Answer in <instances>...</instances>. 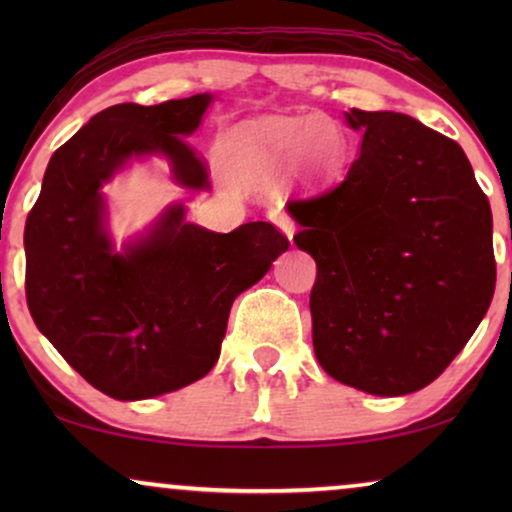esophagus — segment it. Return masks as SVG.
Segmentation results:
<instances>
[{"label":"esophagus","mask_w":512,"mask_h":512,"mask_svg":"<svg viewBox=\"0 0 512 512\" xmlns=\"http://www.w3.org/2000/svg\"><path fill=\"white\" fill-rule=\"evenodd\" d=\"M268 216H270V221H272V223H277V226L282 228L284 233H286V237H289V240H291V237H293V230H296V228H293V221H291V216L286 214V209H284L282 205H277V207H272V209H270Z\"/></svg>","instance_id":"34e87169"}]
</instances>
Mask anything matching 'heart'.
Returning a JSON list of instances; mask_svg holds the SVG:
<instances>
[{
  "label": "heart",
  "mask_w": 512,
  "mask_h": 512,
  "mask_svg": "<svg viewBox=\"0 0 512 512\" xmlns=\"http://www.w3.org/2000/svg\"><path fill=\"white\" fill-rule=\"evenodd\" d=\"M326 129L333 132L331 125L326 123H312L310 128H305V123L300 121H275L258 128L247 139L244 149L258 158H282L296 149L300 139H303L305 156L312 163L326 165L335 156V146H331L333 137L325 132Z\"/></svg>",
  "instance_id": "b5f03b06"
}]
</instances>
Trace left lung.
Returning <instances> with one entry per match:
<instances>
[{
  "mask_svg": "<svg viewBox=\"0 0 512 512\" xmlns=\"http://www.w3.org/2000/svg\"><path fill=\"white\" fill-rule=\"evenodd\" d=\"M363 132L338 184L286 202L317 261L314 354L375 396L424 389L450 366L494 296L492 209L454 139L394 111L349 109Z\"/></svg>",
  "mask_w": 512,
  "mask_h": 512,
  "instance_id": "8db88e82",
  "label": "left lung"
}]
</instances>
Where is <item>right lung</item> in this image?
Listing matches in <instances>:
<instances>
[{"label":"right lung","mask_w":512,"mask_h":512,"mask_svg":"<svg viewBox=\"0 0 512 512\" xmlns=\"http://www.w3.org/2000/svg\"><path fill=\"white\" fill-rule=\"evenodd\" d=\"M212 95L95 114L53 153L25 223V296L34 324L83 380L118 401L170 394L214 368L233 300L254 286L286 235L268 221L233 233L167 207L151 233L114 251L100 188L132 156L163 153L174 179L207 186L184 137Z\"/></svg>","instance_id":"right-lung-1"}]
</instances>
